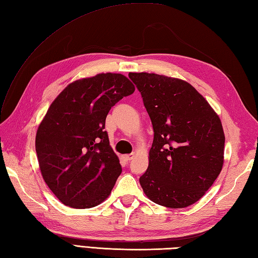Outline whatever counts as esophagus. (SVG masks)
I'll return each instance as SVG.
<instances>
[{"label": "esophagus", "instance_id": "34e87169", "mask_svg": "<svg viewBox=\"0 0 258 258\" xmlns=\"http://www.w3.org/2000/svg\"><path fill=\"white\" fill-rule=\"evenodd\" d=\"M133 157H134V156H133V155H132V154H131V155H124V156H123L122 158H123V159H124L125 161H130V160H132V159H133Z\"/></svg>", "mask_w": 258, "mask_h": 258}]
</instances>
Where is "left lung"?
I'll return each mask as SVG.
<instances>
[{"label":"left lung","instance_id":"8db88e82","mask_svg":"<svg viewBox=\"0 0 258 258\" xmlns=\"http://www.w3.org/2000/svg\"><path fill=\"white\" fill-rule=\"evenodd\" d=\"M154 128L148 168L140 178L153 202L170 209L194 205L220 175L224 132L208 101L180 79L130 73Z\"/></svg>","mask_w":258,"mask_h":258}]
</instances>
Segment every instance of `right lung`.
Returning a JSON list of instances; mask_svg holds the SVG:
<instances>
[{"label": "right lung", "instance_id": "right-lung-1", "mask_svg": "<svg viewBox=\"0 0 258 258\" xmlns=\"http://www.w3.org/2000/svg\"><path fill=\"white\" fill-rule=\"evenodd\" d=\"M135 88L121 74H100L63 89L36 134V153L45 182L60 202L89 209L103 202L122 172L110 146L107 113Z\"/></svg>", "mask_w": 258, "mask_h": 258}]
</instances>
